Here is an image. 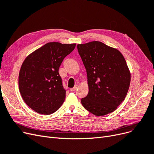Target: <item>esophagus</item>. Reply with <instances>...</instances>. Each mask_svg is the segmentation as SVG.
I'll return each mask as SVG.
<instances>
[{"instance_id":"obj_1","label":"esophagus","mask_w":154,"mask_h":154,"mask_svg":"<svg viewBox=\"0 0 154 154\" xmlns=\"http://www.w3.org/2000/svg\"><path fill=\"white\" fill-rule=\"evenodd\" d=\"M77 87H78V86H77V85H75V86H74L73 88H70V91H75V90H77Z\"/></svg>"}]
</instances>
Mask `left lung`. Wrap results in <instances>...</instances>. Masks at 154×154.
I'll return each mask as SVG.
<instances>
[{
	"label": "left lung",
	"instance_id": "obj_1",
	"mask_svg": "<svg viewBox=\"0 0 154 154\" xmlns=\"http://www.w3.org/2000/svg\"><path fill=\"white\" fill-rule=\"evenodd\" d=\"M88 77L89 92L81 99L83 107L101 116L115 111L124 100L131 83L125 58L116 48L100 42L78 44Z\"/></svg>",
	"mask_w": 154,
	"mask_h": 154
}]
</instances>
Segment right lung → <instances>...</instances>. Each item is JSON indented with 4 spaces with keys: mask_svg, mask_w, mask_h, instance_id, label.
Returning a JSON list of instances; mask_svg holds the SVG:
<instances>
[{
    "mask_svg": "<svg viewBox=\"0 0 154 154\" xmlns=\"http://www.w3.org/2000/svg\"><path fill=\"white\" fill-rule=\"evenodd\" d=\"M75 45L49 42L25 59L19 72V90L23 101L34 111L51 115L61 106L66 91L59 68Z\"/></svg>",
    "mask_w": 154,
    "mask_h": 154,
    "instance_id": "obj_1",
    "label": "right lung"
}]
</instances>
